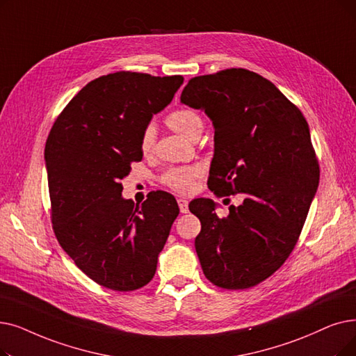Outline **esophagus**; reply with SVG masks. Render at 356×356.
<instances>
[{"label": "esophagus", "instance_id": "1", "mask_svg": "<svg viewBox=\"0 0 356 356\" xmlns=\"http://www.w3.org/2000/svg\"><path fill=\"white\" fill-rule=\"evenodd\" d=\"M177 204H179V208H180V212H181V213L189 212V202H188L186 199L179 197V199H177Z\"/></svg>", "mask_w": 356, "mask_h": 356}]
</instances>
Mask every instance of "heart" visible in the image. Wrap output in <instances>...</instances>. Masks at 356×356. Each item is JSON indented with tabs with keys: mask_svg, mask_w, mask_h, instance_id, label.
<instances>
[{
	"mask_svg": "<svg viewBox=\"0 0 356 356\" xmlns=\"http://www.w3.org/2000/svg\"><path fill=\"white\" fill-rule=\"evenodd\" d=\"M167 125L175 132L193 141L197 140L199 135L204 131V118L197 111L191 109V107H183V109L175 111L167 116ZM154 141H156V129H154V127H148L141 138V149L144 154L152 151ZM199 173L200 168L196 165L176 167L168 170L163 177V181L173 191L184 193L191 191L192 181L199 176Z\"/></svg>",
	"mask_w": 356,
	"mask_h": 356,
	"instance_id": "heart-1",
	"label": "heart"
}]
</instances>
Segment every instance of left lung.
I'll use <instances>...</instances> for the list:
<instances>
[{
  "mask_svg": "<svg viewBox=\"0 0 356 356\" xmlns=\"http://www.w3.org/2000/svg\"><path fill=\"white\" fill-rule=\"evenodd\" d=\"M180 102L212 122L209 189L244 195L225 218L212 199L191 202L202 224L195 238L200 266L220 288L254 286L291 254L317 192L308 123L273 83L243 68L195 76Z\"/></svg>",
  "mask_w": 356,
  "mask_h": 356,
  "instance_id": "obj_1",
  "label": "left lung"
}]
</instances>
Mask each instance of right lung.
I'll return each mask as SVG.
<instances>
[{"label":"right lung","instance_id":"1","mask_svg":"<svg viewBox=\"0 0 356 356\" xmlns=\"http://www.w3.org/2000/svg\"><path fill=\"white\" fill-rule=\"evenodd\" d=\"M181 75L120 71L83 87L55 120L44 147L52 224L60 247L90 280L113 291L147 285L179 207L151 192L141 205L122 196L154 115L173 100Z\"/></svg>","mask_w":356,"mask_h":356}]
</instances>
